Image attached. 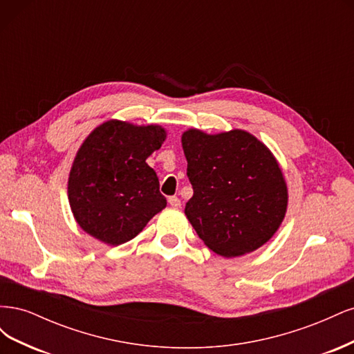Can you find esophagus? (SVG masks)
Returning <instances> with one entry per match:
<instances>
[{
  "mask_svg": "<svg viewBox=\"0 0 354 354\" xmlns=\"http://www.w3.org/2000/svg\"><path fill=\"white\" fill-rule=\"evenodd\" d=\"M168 203H169L171 207L177 209V208H180V205H181V201H180L177 196H171V198L168 199Z\"/></svg>",
  "mask_w": 354,
  "mask_h": 354,
  "instance_id": "obj_1",
  "label": "esophagus"
}]
</instances>
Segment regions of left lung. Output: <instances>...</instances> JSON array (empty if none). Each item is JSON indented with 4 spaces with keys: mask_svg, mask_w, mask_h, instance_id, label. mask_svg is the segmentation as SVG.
<instances>
[{
    "mask_svg": "<svg viewBox=\"0 0 354 354\" xmlns=\"http://www.w3.org/2000/svg\"><path fill=\"white\" fill-rule=\"evenodd\" d=\"M194 187L185 214L209 250L233 259L259 250L281 227L288 187L279 162L245 130L181 134Z\"/></svg>",
    "mask_w": 354,
    "mask_h": 354,
    "instance_id": "8db88e82",
    "label": "left lung"
}]
</instances>
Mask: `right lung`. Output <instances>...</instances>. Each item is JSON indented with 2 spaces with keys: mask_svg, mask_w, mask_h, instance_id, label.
I'll return each mask as SVG.
<instances>
[{
  "mask_svg": "<svg viewBox=\"0 0 354 354\" xmlns=\"http://www.w3.org/2000/svg\"><path fill=\"white\" fill-rule=\"evenodd\" d=\"M167 138L160 125L109 120L85 138L68 180L69 205L90 236L116 246L136 238L167 207L146 159Z\"/></svg>",
  "mask_w": 354,
  "mask_h": 354,
  "instance_id": "right-lung-1",
  "label": "right lung"
}]
</instances>
